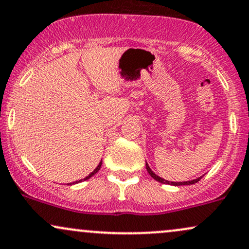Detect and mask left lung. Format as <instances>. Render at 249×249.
I'll return each mask as SVG.
<instances>
[{
  "label": "left lung",
  "mask_w": 249,
  "mask_h": 249,
  "mask_svg": "<svg viewBox=\"0 0 249 249\" xmlns=\"http://www.w3.org/2000/svg\"><path fill=\"white\" fill-rule=\"evenodd\" d=\"M145 166H147V170H148V172H149V175H150V176L153 177L154 179H156L157 182L163 183V184H170V185H175V186H179V185H191V184H195V183L199 182L200 178H201V177L196 178V179H194V180H188V182H169V180L163 179V178H160V177L157 176L156 174H154V172L151 171V169L149 168L148 164H145Z\"/></svg>",
  "instance_id": "left-lung-1"
}]
</instances>
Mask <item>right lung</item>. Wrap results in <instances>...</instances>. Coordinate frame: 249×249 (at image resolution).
I'll use <instances>...</instances> for the list:
<instances>
[{"label":"right lung","mask_w":249,"mask_h":249,"mask_svg":"<svg viewBox=\"0 0 249 249\" xmlns=\"http://www.w3.org/2000/svg\"><path fill=\"white\" fill-rule=\"evenodd\" d=\"M101 165H102V162H100V163H99V165H98V166H96V168L94 169V171H93V172H90V174L89 175V176H87V177H85V178H84V179H80V180H79V182H83V180H87V179H89V178H90V177H92V176H93V175H95V174H96V172H98L99 170H100ZM79 182H73V183H70V185H72V184H75V183H79Z\"/></svg>","instance_id":"add662e5"}]
</instances>
